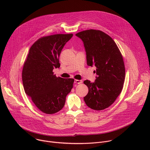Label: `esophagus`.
Segmentation results:
<instances>
[{
  "mask_svg": "<svg viewBox=\"0 0 150 150\" xmlns=\"http://www.w3.org/2000/svg\"><path fill=\"white\" fill-rule=\"evenodd\" d=\"M74 82L75 83H81L82 82V81L81 80H78V79H75Z\"/></svg>",
  "mask_w": 150,
  "mask_h": 150,
  "instance_id": "esophagus-1",
  "label": "esophagus"
}]
</instances>
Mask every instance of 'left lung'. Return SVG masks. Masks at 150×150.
Returning a JSON list of instances; mask_svg holds the SVG:
<instances>
[{
    "instance_id": "1",
    "label": "left lung",
    "mask_w": 150,
    "mask_h": 150,
    "mask_svg": "<svg viewBox=\"0 0 150 150\" xmlns=\"http://www.w3.org/2000/svg\"><path fill=\"white\" fill-rule=\"evenodd\" d=\"M75 35L83 42L87 65L97 68L94 82L83 81L88 88L84 101L93 110H104L115 102L123 88L125 68L122 54L114 40L101 31L88 30Z\"/></svg>"
}]
</instances>
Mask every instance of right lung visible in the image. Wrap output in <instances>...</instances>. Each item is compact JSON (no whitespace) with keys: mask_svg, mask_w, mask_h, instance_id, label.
I'll use <instances>...</instances> for the list:
<instances>
[{"mask_svg":"<svg viewBox=\"0 0 150 150\" xmlns=\"http://www.w3.org/2000/svg\"><path fill=\"white\" fill-rule=\"evenodd\" d=\"M72 36V34H54L39 38L30 47L24 64V91L45 113L51 115L60 111L73 88L74 79L56 77L53 72L60 67L61 51Z\"/></svg>","mask_w":150,"mask_h":150,"instance_id":"add662e5","label":"right lung"}]
</instances>
